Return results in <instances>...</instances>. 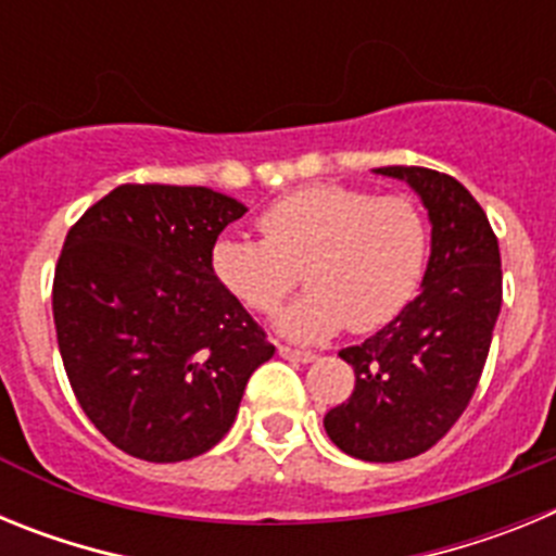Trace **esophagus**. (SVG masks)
I'll list each match as a JSON object with an SVG mask.
<instances>
[{
	"label": "esophagus",
	"mask_w": 556,
	"mask_h": 556,
	"mask_svg": "<svg viewBox=\"0 0 556 556\" xmlns=\"http://www.w3.org/2000/svg\"><path fill=\"white\" fill-rule=\"evenodd\" d=\"M278 353H281L283 358H289V362H303V365L314 362V351H303V348L294 345H278Z\"/></svg>",
	"instance_id": "1"
}]
</instances>
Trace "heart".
<instances>
[{
	"label": "heart",
	"mask_w": 556,
	"mask_h": 556,
	"mask_svg": "<svg viewBox=\"0 0 556 556\" xmlns=\"http://www.w3.org/2000/svg\"><path fill=\"white\" fill-rule=\"evenodd\" d=\"M264 239L223 236L211 250L219 287L255 314H273L298 283L306 292L281 314V331L323 339L348 326L376 331L415 298L429 258V223L409 194L314 184L269 203Z\"/></svg>",
	"instance_id": "b5f03b06"
}]
</instances>
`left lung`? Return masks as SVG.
I'll return each mask as SVG.
<instances>
[{
    "label": "left lung",
    "mask_w": 556,
    "mask_h": 556,
    "mask_svg": "<svg viewBox=\"0 0 556 556\" xmlns=\"http://www.w3.org/2000/svg\"><path fill=\"white\" fill-rule=\"evenodd\" d=\"M376 172L406 180L429 208V267L395 320L339 351L356 387L323 424L356 459L401 462L440 443L468 409L501 312V253L488 214L456 178L426 166Z\"/></svg>",
    "instance_id": "1"
}]
</instances>
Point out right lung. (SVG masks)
I'll use <instances>...</instances> for the list:
<instances>
[{
	"instance_id": "right-lung-1",
	"label": "right lung",
	"mask_w": 556,
	"mask_h": 556,
	"mask_svg": "<svg viewBox=\"0 0 556 556\" xmlns=\"http://www.w3.org/2000/svg\"><path fill=\"white\" fill-rule=\"evenodd\" d=\"M244 211L205 186L125 184L68 228L52 281L63 367L88 420L136 459L214 448L273 358L211 269L217 236Z\"/></svg>"
}]
</instances>
